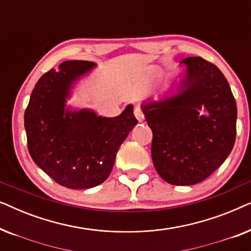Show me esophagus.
<instances>
[{
  "label": "esophagus",
  "instance_id": "34e87169",
  "mask_svg": "<svg viewBox=\"0 0 251 251\" xmlns=\"http://www.w3.org/2000/svg\"><path fill=\"white\" fill-rule=\"evenodd\" d=\"M135 115H136V118H137V120H138L139 122H143L144 119H145L143 111L139 107H136L135 108Z\"/></svg>",
  "mask_w": 251,
  "mask_h": 251
}]
</instances>
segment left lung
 I'll list each match as a JSON object with an SVG mask.
<instances>
[{
  "label": "left lung",
  "instance_id": "8db88e82",
  "mask_svg": "<svg viewBox=\"0 0 251 251\" xmlns=\"http://www.w3.org/2000/svg\"><path fill=\"white\" fill-rule=\"evenodd\" d=\"M173 97L142 105L153 132L152 159L160 177L194 185L222 166L234 146L236 104L224 74L201 57H188Z\"/></svg>",
  "mask_w": 251,
  "mask_h": 251
}]
</instances>
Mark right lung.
Here are the masks:
<instances>
[{"instance_id":"obj_1","label":"right lung","mask_w":251,"mask_h":251,"mask_svg":"<svg viewBox=\"0 0 251 251\" xmlns=\"http://www.w3.org/2000/svg\"><path fill=\"white\" fill-rule=\"evenodd\" d=\"M96 66L70 60L35 84L25 111L28 152L48 176L68 188H91L107 179L116 153L138 121L132 105L115 118L90 109H65L72 84Z\"/></svg>"}]
</instances>
